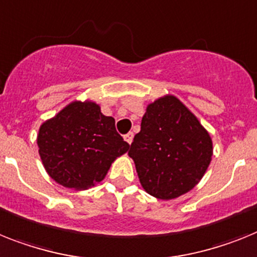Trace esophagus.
<instances>
[{"label": "esophagus", "mask_w": 257, "mask_h": 257, "mask_svg": "<svg viewBox=\"0 0 257 257\" xmlns=\"http://www.w3.org/2000/svg\"><path fill=\"white\" fill-rule=\"evenodd\" d=\"M124 140L126 142H128L129 145H131V144H132V141H133V133L132 132H129V133H126V135L124 136Z\"/></svg>", "instance_id": "1"}]
</instances>
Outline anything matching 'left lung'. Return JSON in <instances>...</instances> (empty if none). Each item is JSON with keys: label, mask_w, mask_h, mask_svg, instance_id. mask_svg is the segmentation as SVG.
<instances>
[{"label": "left lung", "mask_w": 257, "mask_h": 257, "mask_svg": "<svg viewBox=\"0 0 257 257\" xmlns=\"http://www.w3.org/2000/svg\"><path fill=\"white\" fill-rule=\"evenodd\" d=\"M128 154L149 195L171 200L201 180L213 144L197 117L176 96L166 95L148 105Z\"/></svg>", "instance_id": "left-lung-1"}]
</instances>
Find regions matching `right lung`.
<instances>
[{
    "label": "right lung",
    "mask_w": 257,
    "mask_h": 257,
    "mask_svg": "<svg viewBox=\"0 0 257 257\" xmlns=\"http://www.w3.org/2000/svg\"><path fill=\"white\" fill-rule=\"evenodd\" d=\"M38 146L48 175L77 191L102 182L112 162L129 149L116 132L115 118L88 100L72 102L43 122Z\"/></svg>",
    "instance_id": "right-lung-1"
}]
</instances>
